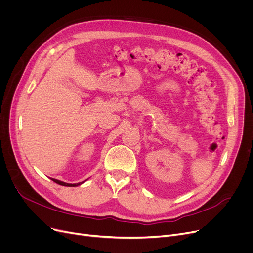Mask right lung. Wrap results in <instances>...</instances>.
Returning <instances> with one entry per match:
<instances>
[{
  "label": "right lung",
  "instance_id": "right-lung-1",
  "mask_svg": "<svg viewBox=\"0 0 253 253\" xmlns=\"http://www.w3.org/2000/svg\"><path fill=\"white\" fill-rule=\"evenodd\" d=\"M52 180L54 181V182H56V183H58V184H60V185H64V187H77V185L81 184V182L74 183V184H72V183H65V182H63V181H60V180H57V179H54V178H52ZM83 182H84V181H83Z\"/></svg>",
  "mask_w": 253,
  "mask_h": 253
}]
</instances>
